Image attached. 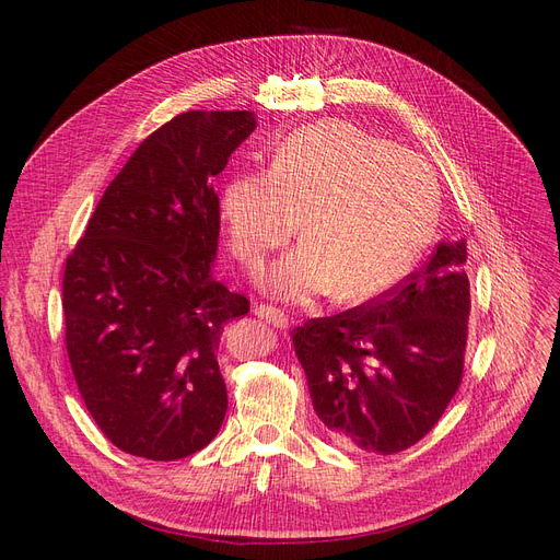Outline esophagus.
Masks as SVG:
<instances>
[{"instance_id":"esophagus-1","label":"esophagus","mask_w":560,"mask_h":560,"mask_svg":"<svg viewBox=\"0 0 560 560\" xmlns=\"http://www.w3.org/2000/svg\"><path fill=\"white\" fill-rule=\"evenodd\" d=\"M254 313H256L260 319L270 322V325H272L275 329H288V315H285L281 308H277V306L256 304V306H254Z\"/></svg>"}]
</instances>
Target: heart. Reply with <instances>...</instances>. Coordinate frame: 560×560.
Returning <instances> with one entry per match:
<instances>
[{"label":"heart","instance_id":"heart-1","mask_svg":"<svg viewBox=\"0 0 560 560\" xmlns=\"http://www.w3.org/2000/svg\"><path fill=\"white\" fill-rule=\"evenodd\" d=\"M438 199L435 174L420 154L325 120L292 131L268 170L233 174L222 218L233 256L252 272L302 229V247L268 277L277 295L308 300L336 288L340 302L359 304L410 270Z\"/></svg>","mask_w":560,"mask_h":560}]
</instances>
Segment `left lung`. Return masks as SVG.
Instances as JSON below:
<instances>
[{
    "mask_svg": "<svg viewBox=\"0 0 560 560\" xmlns=\"http://www.w3.org/2000/svg\"><path fill=\"white\" fill-rule=\"evenodd\" d=\"M465 241L374 300L292 329L317 418L340 445L390 456L413 447L458 393L467 347Z\"/></svg>",
    "mask_w": 560,
    "mask_h": 560,
    "instance_id": "left-lung-1",
    "label": "left lung"
}]
</instances>
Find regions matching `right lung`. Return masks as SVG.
<instances>
[{"label": "right lung", "mask_w": 560, "mask_h": 560, "mask_svg": "<svg viewBox=\"0 0 560 560\" xmlns=\"http://www.w3.org/2000/svg\"><path fill=\"white\" fill-rule=\"evenodd\" d=\"M254 129L252 110L172 117L117 172L66 260L74 381L102 433L131 456L186 458L226 416L218 345L249 300L211 277V182Z\"/></svg>", "instance_id": "obj_1"}]
</instances>
